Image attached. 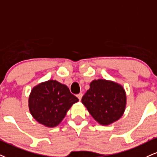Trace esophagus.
Segmentation results:
<instances>
[{"mask_svg": "<svg viewBox=\"0 0 157 157\" xmlns=\"http://www.w3.org/2000/svg\"><path fill=\"white\" fill-rule=\"evenodd\" d=\"M77 98H78L79 99V100H81V99H82V93H80V94H77Z\"/></svg>", "mask_w": 157, "mask_h": 157, "instance_id": "34e87169", "label": "esophagus"}]
</instances>
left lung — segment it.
<instances>
[{
  "label": "left lung",
  "instance_id": "8db88e82",
  "mask_svg": "<svg viewBox=\"0 0 157 157\" xmlns=\"http://www.w3.org/2000/svg\"><path fill=\"white\" fill-rule=\"evenodd\" d=\"M91 116L99 124L109 125L123 116L126 105V95L121 85L111 80H94L82 98Z\"/></svg>",
  "mask_w": 157,
  "mask_h": 157
}]
</instances>
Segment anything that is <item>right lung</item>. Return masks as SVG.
Here are the masks:
<instances>
[{"instance_id":"add662e5","label":"right lung","mask_w":157,"mask_h":157,"mask_svg":"<svg viewBox=\"0 0 157 157\" xmlns=\"http://www.w3.org/2000/svg\"><path fill=\"white\" fill-rule=\"evenodd\" d=\"M78 101L66 85L50 80L33 87L28 99V107L36 121L48 127H55Z\"/></svg>"}]
</instances>
